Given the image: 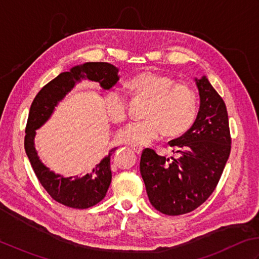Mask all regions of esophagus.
<instances>
[{
	"mask_svg": "<svg viewBox=\"0 0 259 259\" xmlns=\"http://www.w3.org/2000/svg\"><path fill=\"white\" fill-rule=\"evenodd\" d=\"M133 150H134V152L136 153V154H139V155L142 154V152H143V149H142V147H137V146L136 147L134 146Z\"/></svg>",
	"mask_w": 259,
	"mask_h": 259,
	"instance_id": "obj_1",
	"label": "esophagus"
}]
</instances>
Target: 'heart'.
<instances>
[{
  "mask_svg": "<svg viewBox=\"0 0 259 259\" xmlns=\"http://www.w3.org/2000/svg\"><path fill=\"white\" fill-rule=\"evenodd\" d=\"M128 87L137 98L146 100L143 112L146 119L131 123L120 131L117 139L122 143L144 146L159 139L162 133L170 139L182 136L196 122V95L187 85L176 83L171 76L143 71L131 79ZM104 106L114 123L127 118V98L119 89L113 88L105 94Z\"/></svg>",
  "mask_w": 259,
  "mask_h": 259,
  "instance_id": "obj_1",
  "label": "heart"
}]
</instances>
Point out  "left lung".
I'll use <instances>...</instances> for the list:
<instances>
[{
    "instance_id": "left-lung-1",
    "label": "left lung",
    "mask_w": 259,
    "mask_h": 259,
    "mask_svg": "<svg viewBox=\"0 0 259 259\" xmlns=\"http://www.w3.org/2000/svg\"><path fill=\"white\" fill-rule=\"evenodd\" d=\"M200 108L186 134L168 142L179 157L166 159L152 149L141 155L140 170L151 204L167 215L191 212L220 180L231 149L228 113L220 95L203 76L194 79Z\"/></svg>"
}]
</instances>
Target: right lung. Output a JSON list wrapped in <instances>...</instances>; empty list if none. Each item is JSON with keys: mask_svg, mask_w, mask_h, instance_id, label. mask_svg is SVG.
Here are the masks:
<instances>
[{"mask_svg": "<svg viewBox=\"0 0 259 259\" xmlns=\"http://www.w3.org/2000/svg\"><path fill=\"white\" fill-rule=\"evenodd\" d=\"M117 73V68L107 62H86L81 66H76L71 68L70 71L61 72L42 87L31 104L25 126V153L46 191L57 202L69 208L87 209L105 198L112 181L110 156L116 149L110 150L108 155L86 176L65 178L50 171L40 161L34 147L35 131L50 118L58 103L61 102L81 79L99 82L103 89H110L118 81Z\"/></svg>", "mask_w": 259, "mask_h": 259, "instance_id": "1", "label": "right lung"}]
</instances>
